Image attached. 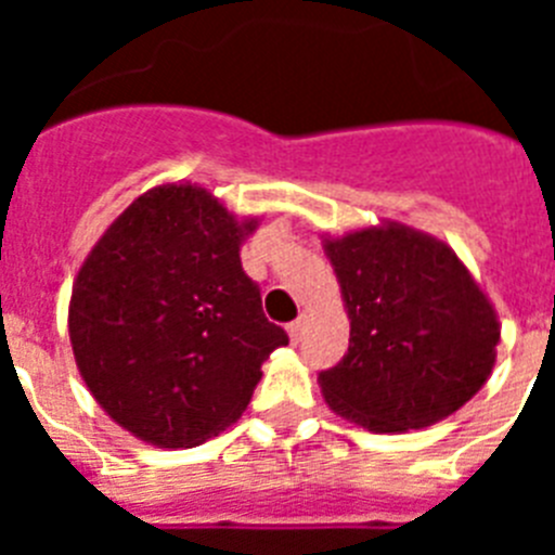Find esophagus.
<instances>
[{
    "mask_svg": "<svg viewBox=\"0 0 555 555\" xmlns=\"http://www.w3.org/2000/svg\"><path fill=\"white\" fill-rule=\"evenodd\" d=\"M302 333H306V320L300 317V320L288 325V338H292L294 345H297V341H302Z\"/></svg>",
    "mask_w": 555,
    "mask_h": 555,
    "instance_id": "34e87169",
    "label": "esophagus"
}]
</instances>
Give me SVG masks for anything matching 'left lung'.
I'll list each match as a JSON object with an SVG mask.
<instances>
[{
  "mask_svg": "<svg viewBox=\"0 0 555 555\" xmlns=\"http://www.w3.org/2000/svg\"><path fill=\"white\" fill-rule=\"evenodd\" d=\"M350 347L320 372L325 403L375 434L439 423L492 375L500 322L453 247L400 222L322 238Z\"/></svg>",
  "mask_w": 555,
  "mask_h": 555,
  "instance_id": "8db88e82",
  "label": "left lung"
}]
</instances>
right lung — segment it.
Listing matches in <instances>:
<instances>
[{"instance_id": "1", "label": "right lung", "mask_w": 555, "mask_h": 555, "mask_svg": "<svg viewBox=\"0 0 555 555\" xmlns=\"http://www.w3.org/2000/svg\"><path fill=\"white\" fill-rule=\"evenodd\" d=\"M258 219L197 183L132 199L82 261L68 302L77 370L113 423L155 448H197L249 405L288 345L242 269Z\"/></svg>"}]
</instances>
